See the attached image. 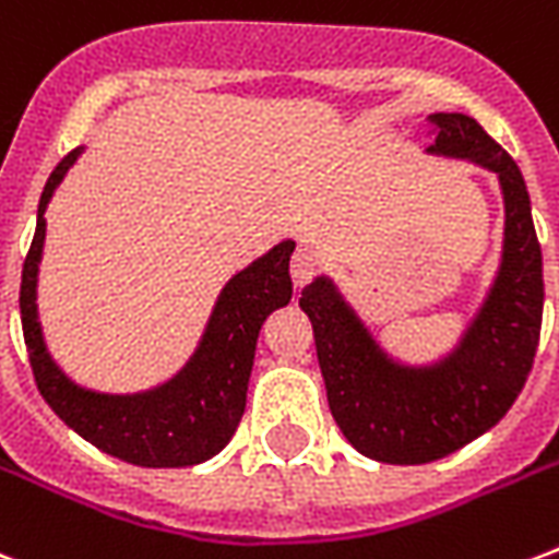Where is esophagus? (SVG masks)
<instances>
[{
    "instance_id": "esophagus-1",
    "label": "esophagus",
    "mask_w": 559,
    "mask_h": 559,
    "mask_svg": "<svg viewBox=\"0 0 559 559\" xmlns=\"http://www.w3.org/2000/svg\"><path fill=\"white\" fill-rule=\"evenodd\" d=\"M289 275H293V284L296 289H301L305 284L313 281L317 275V254L308 249V246H298L296 254H293V261H289Z\"/></svg>"
}]
</instances>
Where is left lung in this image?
I'll return each instance as SVG.
<instances>
[{
  "instance_id": "obj_1",
  "label": "left lung",
  "mask_w": 559,
  "mask_h": 559,
  "mask_svg": "<svg viewBox=\"0 0 559 559\" xmlns=\"http://www.w3.org/2000/svg\"><path fill=\"white\" fill-rule=\"evenodd\" d=\"M431 122L437 138L425 152L496 173L504 199L498 270L457 343L407 364L381 346L331 275L298 298L340 431L360 454L395 466L440 460L496 428L525 386L543 328V251L516 160L466 114H431Z\"/></svg>"
}]
</instances>
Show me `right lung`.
Returning a JSON list of instances; mask_svg holds the SVG:
<instances>
[{
    "mask_svg": "<svg viewBox=\"0 0 559 559\" xmlns=\"http://www.w3.org/2000/svg\"><path fill=\"white\" fill-rule=\"evenodd\" d=\"M84 146L55 166L40 204L32 249L23 263L20 317L34 381L46 404L72 431L110 457L146 468L199 466L231 442L246 411L258 334L272 310L293 298L289 254L296 240L275 242L266 254L225 281L193 355L173 378L140 393L87 390L55 364L37 310V275L46 242V207Z\"/></svg>",
    "mask_w": 559,
    "mask_h": 559,
    "instance_id": "1",
    "label": "right lung"
}]
</instances>
